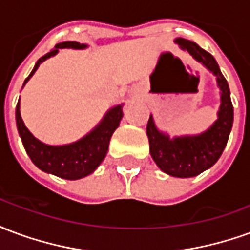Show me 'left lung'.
Masks as SVG:
<instances>
[{
	"label": "left lung",
	"instance_id": "8db88e82",
	"mask_svg": "<svg viewBox=\"0 0 250 250\" xmlns=\"http://www.w3.org/2000/svg\"><path fill=\"white\" fill-rule=\"evenodd\" d=\"M174 42L213 73L220 89L221 103L217 119L201 134L170 136L167 132L158 128L152 115H150L147 122L146 132L150 143V154L158 167L171 177L191 178L204 173L220 159L233 125V105L228 82L221 73L214 57L193 41L178 37Z\"/></svg>",
	"mask_w": 250,
	"mask_h": 250
}]
</instances>
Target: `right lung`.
Returning <instances> with one entry per match:
<instances>
[{
	"label": "right lung",
	"mask_w": 250,
	"mask_h": 250,
	"mask_svg": "<svg viewBox=\"0 0 250 250\" xmlns=\"http://www.w3.org/2000/svg\"><path fill=\"white\" fill-rule=\"evenodd\" d=\"M87 46V44H80L77 41H64V42L57 44L51 52H48L46 55L37 60L30 75L25 79L24 85L29 82L30 77L35 75V72L37 71L41 62L48 60L49 57L56 56L59 49H64V48L85 49ZM122 118H123V104L114 105L104 114L102 120L87 135L68 145L52 146V145H46L44 142L39 141L26 128L24 120L21 118V112H20V100L16 107L17 130L25 147V151L29 155L32 162L44 173L53 174L56 177L69 179V181L84 178L89 174H92L99 167V165L103 162V159L107 155L111 136L114 134V131L119 127Z\"/></svg>",
	"instance_id": "right-lung-1"
}]
</instances>
